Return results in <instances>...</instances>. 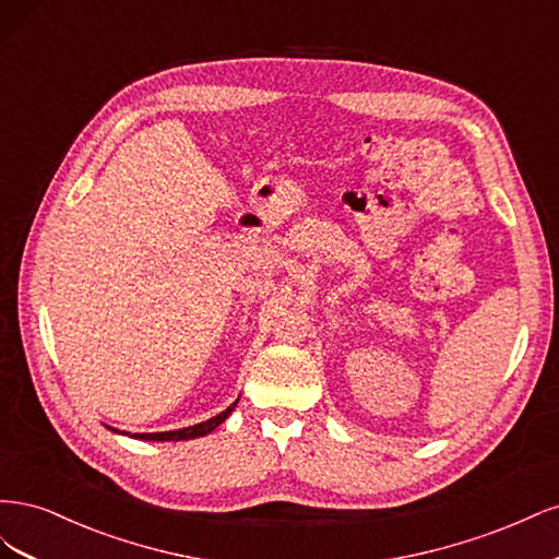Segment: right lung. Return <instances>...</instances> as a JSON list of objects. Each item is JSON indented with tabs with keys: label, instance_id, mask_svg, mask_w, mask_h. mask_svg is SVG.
Here are the masks:
<instances>
[{
	"label": "right lung",
	"instance_id": "add662e5",
	"mask_svg": "<svg viewBox=\"0 0 559 559\" xmlns=\"http://www.w3.org/2000/svg\"><path fill=\"white\" fill-rule=\"evenodd\" d=\"M235 405H238V401L228 405L224 413H218L216 417H212L207 421H200V425H193V427L177 429V431H160V433H134V438H142V441H191V438L212 433L218 425H222V421H226V417L235 411Z\"/></svg>",
	"mask_w": 559,
	"mask_h": 559
}]
</instances>
